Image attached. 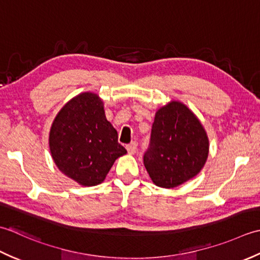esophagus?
I'll use <instances>...</instances> for the list:
<instances>
[{
	"label": "esophagus",
	"mask_w": 260,
	"mask_h": 260,
	"mask_svg": "<svg viewBox=\"0 0 260 260\" xmlns=\"http://www.w3.org/2000/svg\"><path fill=\"white\" fill-rule=\"evenodd\" d=\"M125 148L130 155H134V153H136V151H137V142H135V141L131 142V144L126 145Z\"/></svg>",
	"instance_id": "obj_1"
}]
</instances>
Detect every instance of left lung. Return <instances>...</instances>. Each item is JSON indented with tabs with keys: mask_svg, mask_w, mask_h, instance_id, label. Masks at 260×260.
<instances>
[{
	"mask_svg": "<svg viewBox=\"0 0 260 260\" xmlns=\"http://www.w3.org/2000/svg\"><path fill=\"white\" fill-rule=\"evenodd\" d=\"M209 155L202 123L186 105L172 101L156 112L144 164L151 181L177 187L201 172Z\"/></svg>",
	"mask_w": 260,
	"mask_h": 260,
	"instance_id": "1",
	"label": "left lung"
}]
</instances>
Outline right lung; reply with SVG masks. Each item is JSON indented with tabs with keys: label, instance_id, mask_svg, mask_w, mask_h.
Instances as JSON below:
<instances>
[{
	"label": "right lung",
	"instance_id": "obj_1",
	"mask_svg": "<svg viewBox=\"0 0 260 260\" xmlns=\"http://www.w3.org/2000/svg\"><path fill=\"white\" fill-rule=\"evenodd\" d=\"M51 157L58 169L83 186L102 183L114 161L126 153L107 120L98 94H78L58 112L49 132Z\"/></svg>",
	"mask_w": 260,
	"mask_h": 260
}]
</instances>
